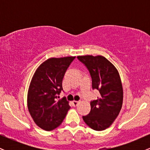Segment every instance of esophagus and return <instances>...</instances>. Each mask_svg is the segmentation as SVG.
<instances>
[{
	"mask_svg": "<svg viewBox=\"0 0 150 150\" xmlns=\"http://www.w3.org/2000/svg\"><path fill=\"white\" fill-rule=\"evenodd\" d=\"M72 103H73V105L74 106H77V104L80 103V101H73Z\"/></svg>",
	"mask_w": 150,
	"mask_h": 150,
	"instance_id": "obj_1",
	"label": "esophagus"
}]
</instances>
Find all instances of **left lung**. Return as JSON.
Listing matches in <instances>:
<instances>
[{
    "label": "left lung",
    "instance_id": "1",
    "mask_svg": "<svg viewBox=\"0 0 150 150\" xmlns=\"http://www.w3.org/2000/svg\"><path fill=\"white\" fill-rule=\"evenodd\" d=\"M89 70L92 88L99 90L97 100L90 102L91 111L82 116L84 121L94 130L101 131L110 127L122 108L123 91L118 70L102 56H77Z\"/></svg>",
    "mask_w": 150,
    "mask_h": 150
}]
</instances>
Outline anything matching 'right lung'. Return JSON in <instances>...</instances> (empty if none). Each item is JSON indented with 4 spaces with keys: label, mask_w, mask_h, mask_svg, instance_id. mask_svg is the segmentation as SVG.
I'll return each mask as SVG.
<instances>
[{
    "label": "right lung",
    "mask_w": 150,
    "mask_h": 150,
    "mask_svg": "<svg viewBox=\"0 0 150 150\" xmlns=\"http://www.w3.org/2000/svg\"><path fill=\"white\" fill-rule=\"evenodd\" d=\"M75 56L51 58L39 65L31 80L27 107L34 123L50 131L59 126L70 109L65 97L57 101L63 90L62 82Z\"/></svg>",
    "instance_id": "right-lung-1"
}]
</instances>
